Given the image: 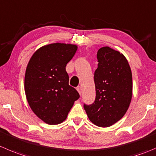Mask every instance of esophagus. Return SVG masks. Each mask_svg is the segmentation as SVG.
<instances>
[{"mask_svg":"<svg viewBox=\"0 0 156 156\" xmlns=\"http://www.w3.org/2000/svg\"><path fill=\"white\" fill-rule=\"evenodd\" d=\"M77 90L78 91L79 94L81 95V92H82V89H81V87H77Z\"/></svg>","mask_w":156,"mask_h":156,"instance_id":"1","label":"esophagus"}]
</instances>
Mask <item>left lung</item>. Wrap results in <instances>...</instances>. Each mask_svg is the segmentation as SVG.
<instances>
[{
  "instance_id": "obj_1",
  "label": "left lung",
  "mask_w": 156,
  "mask_h": 156,
  "mask_svg": "<svg viewBox=\"0 0 156 156\" xmlns=\"http://www.w3.org/2000/svg\"><path fill=\"white\" fill-rule=\"evenodd\" d=\"M94 72L96 98L84 105L89 120L100 127L112 126L125 115L133 95L132 72L126 57L104 46L98 51Z\"/></svg>"
}]
</instances>
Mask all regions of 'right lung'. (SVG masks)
<instances>
[{"label": "right lung", "mask_w": 156, "mask_h": 156, "mask_svg": "<svg viewBox=\"0 0 156 156\" xmlns=\"http://www.w3.org/2000/svg\"><path fill=\"white\" fill-rule=\"evenodd\" d=\"M78 49L74 44L52 43L38 49L30 58L25 73L27 102L36 116L49 125L62 123L78 92L69 84L67 63Z\"/></svg>", "instance_id": "right-lung-1"}]
</instances>
